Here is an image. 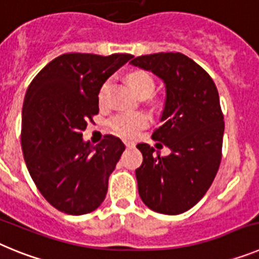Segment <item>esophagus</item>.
Here are the masks:
<instances>
[{
  "instance_id": "1",
  "label": "esophagus",
  "mask_w": 259,
  "mask_h": 259,
  "mask_svg": "<svg viewBox=\"0 0 259 259\" xmlns=\"http://www.w3.org/2000/svg\"><path fill=\"white\" fill-rule=\"evenodd\" d=\"M124 145L127 146V148H134L135 143L134 141H124Z\"/></svg>"
}]
</instances>
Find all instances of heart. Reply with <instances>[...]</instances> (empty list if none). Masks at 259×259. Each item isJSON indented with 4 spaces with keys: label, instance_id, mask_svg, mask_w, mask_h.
Segmentation results:
<instances>
[{
    "label": "heart",
    "instance_id": "obj_1",
    "mask_svg": "<svg viewBox=\"0 0 259 259\" xmlns=\"http://www.w3.org/2000/svg\"><path fill=\"white\" fill-rule=\"evenodd\" d=\"M128 81L132 85V88L136 91L139 95L141 93H150L155 88L154 80L148 74L146 71L137 70L128 75ZM110 87H111V80H106L102 84L100 92H98V100L100 104H104L106 101L107 95H109ZM149 123V116L144 113H132V111H125V113H119L110 120V127L115 134L120 135L123 137H134L141 128L145 127Z\"/></svg>",
    "mask_w": 259,
    "mask_h": 259
}]
</instances>
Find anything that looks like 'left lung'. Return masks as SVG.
I'll return each mask as SVG.
<instances>
[{"instance_id": "8db88e82", "label": "left lung", "mask_w": 259, "mask_h": 259, "mask_svg": "<svg viewBox=\"0 0 259 259\" xmlns=\"http://www.w3.org/2000/svg\"><path fill=\"white\" fill-rule=\"evenodd\" d=\"M130 63L163 80L162 124L152 139L171 150L164 157L137 144L143 153L136 170L139 194L153 211L182 214L205 196L221 164L224 122L218 89L206 71L182 53H155Z\"/></svg>"}]
</instances>
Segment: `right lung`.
Returning a JSON list of instances; mask_svg holds the SVG:
<instances>
[{
    "mask_svg": "<svg viewBox=\"0 0 259 259\" xmlns=\"http://www.w3.org/2000/svg\"><path fill=\"white\" fill-rule=\"evenodd\" d=\"M132 57L62 54L27 89L22 110L23 155L40 193L59 211L88 214L106 197L109 176L125 146L113 135L93 146L83 140V131L98 114L102 84Z\"/></svg>",
    "mask_w": 259,
    "mask_h": 259,
    "instance_id": "1",
    "label": "right lung"
}]
</instances>
